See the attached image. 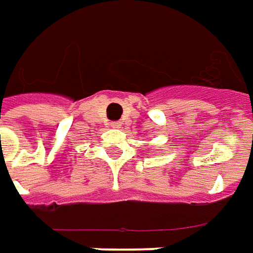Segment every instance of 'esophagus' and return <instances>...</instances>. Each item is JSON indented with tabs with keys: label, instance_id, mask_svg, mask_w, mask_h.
I'll return each instance as SVG.
<instances>
[{
	"label": "esophagus",
	"instance_id": "1",
	"mask_svg": "<svg viewBox=\"0 0 253 253\" xmlns=\"http://www.w3.org/2000/svg\"><path fill=\"white\" fill-rule=\"evenodd\" d=\"M110 125H111L113 128H120V126H121V123H120V121H111Z\"/></svg>",
	"mask_w": 253,
	"mask_h": 253
}]
</instances>
